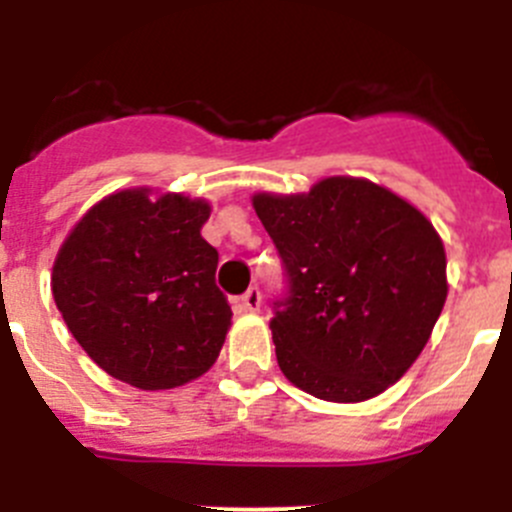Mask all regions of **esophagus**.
Returning a JSON list of instances; mask_svg holds the SVG:
<instances>
[{"label":"esophagus","instance_id":"34e87169","mask_svg":"<svg viewBox=\"0 0 512 512\" xmlns=\"http://www.w3.org/2000/svg\"><path fill=\"white\" fill-rule=\"evenodd\" d=\"M238 307L246 312H256L261 307V289L248 287L241 297H238Z\"/></svg>","mask_w":512,"mask_h":512}]
</instances>
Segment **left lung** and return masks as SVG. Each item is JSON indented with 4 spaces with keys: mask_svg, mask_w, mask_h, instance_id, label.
Listing matches in <instances>:
<instances>
[{
    "mask_svg": "<svg viewBox=\"0 0 512 512\" xmlns=\"http://www.w3.org/2000/svg\"><path fill=\"white\" fill-rule=\"evenodd\" d=\"M284 292L269 328L284 377L330 402H361L418 359L446 302L433 225L390 189L333 176L307 194H256Z\"/></svg>",
    "mask_w": 512,
    "mask_h": 512,
    "instance_id": "1",
    "label": "left lung"
}]
</instances>
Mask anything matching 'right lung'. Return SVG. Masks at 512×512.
Masks as SVG:
<instances>
[{
	"instance_id": "add662e5",
	"label": "right lung",
	"mask_w": 512,
	"mask_h": 512,
	"mask_svg": "<svg viewBox=\"0 0 512 512\" xmlns=\"http://www.w3.org/2000/svg\"><path fill=\"white\" fill-rule=\"evenodd\" d=\"M210 205L182 194L117 192L81 217L53 264V297L71 336L107 374L171 390L215 364L230 325L202 238Z\"/></svg>"
}]
</instances>
